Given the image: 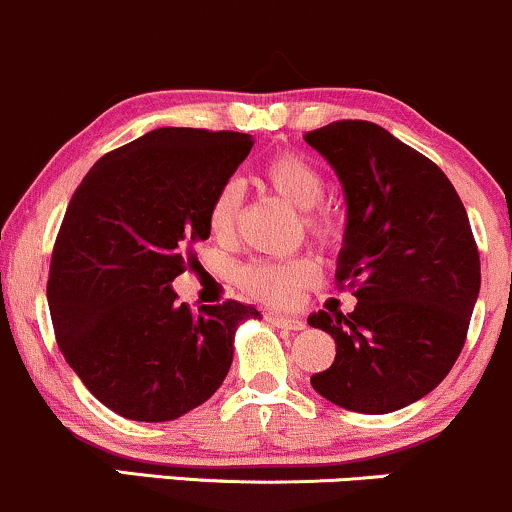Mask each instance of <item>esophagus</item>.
<instances>
[{"label":"esophagus","mask_w":512,"mask_h":512,"mask_svg":"<svg viewBox=\"0 0 512 512\" xmlns=\"http://www.w3.org/2000/svg\"><path fill=\"white\" fill-rule=\"evenodd\" d=\"M267 320L272 322L274 327H281V330H291V332H298L305 327V322L298 320V317H289L281 313H267Z\"/></svg>","instance_id":"34e87169"}]
</instances>
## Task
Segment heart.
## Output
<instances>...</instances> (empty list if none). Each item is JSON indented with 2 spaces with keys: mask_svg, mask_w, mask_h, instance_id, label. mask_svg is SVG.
<instances>
[{
  "mask_svg": "<svg viewBox=\"0 0 512 512\" xmlns=\"http://www.w3.org/2000/svg\"><path fill=\"white\" fill-rule=\"evenodd\" d=\"M262 185H267L274 195L289 202L293 209L310 211L305 216V228L317 243H332L339 233V221L330 209H315L325 199L327 182L322 170L310 158L301 154H276L257 173ZM238 211V192L233 185H226L216 195L209 211V228L216 238H226L233 233ZM240 286L260 298L264 303L286 305L296 298L301 289L315 284L317 267L308 257L293 260H255L245 264L238 274Z\"/></svg>",
  "mask_w": 512,
  "mask_h": 512,
  "instance_id": "heart-1",
  "label": "heart"
}]
</instances>
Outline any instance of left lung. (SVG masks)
Listing matches in <instances>:
<instances>
[{
  "instance_id": "1",
  "label": "left lung",
  "mask_w": 512,
  "mask_h": 512,
  "mask_svg": "<svg viewBox=\"0 0 512 512\" xmlns=\"http://www.w3.org/2000/svg\"><path fill=\"white\" fill-rule=\"evenodd\" d=\"M303 139L342 182L334 276L358 301L308 317L337 344L310 385L337 407L390 414L436 390L460 356L481 286L472 226L443 170L387 129L342 120Z\"/></svg>"
}]
</instances>
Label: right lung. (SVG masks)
<instances>
[{
  "instance_id": "obj_1",
  "label": "right lung",
  "mask_w": 512,
  "mask_h": 512,
  "mask_svg": "<svg viewBox=\"0 0 512 512\" xmlns=\"http://www.w3.org/2000/svg\"><path fill=\"white\" fill-rule=\"evenodd\" d=\"M250 134L158 127L93 163L76 187L48 279L57 344L98 402L132 421H173L219 390L252 305L178 303L175 276L207 240L211 204Z\"/></svg>"
}]
</instances>
